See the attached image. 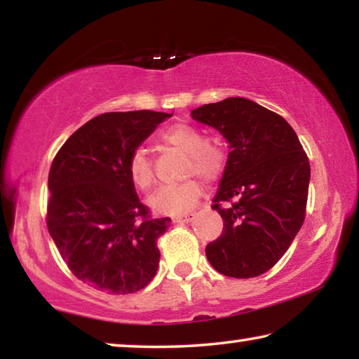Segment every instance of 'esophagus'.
<instances>
[{
  "mask_svg": "<svg viewBox=\"0 0 359 359\" xmlns=\"http://www.w3.org/2000/svg\"><path fill=\"white\" fill-rule=\"evenodd\" d=\"M195 214L194 212H187V214H180V216H175L172 219L174 224H189L190 221H194Z\"/></svg>",
  "mask_w": 359,
  "mask_h": 359,
  "instance_id": "obj_1",
  "label": "esophagus"
}]
</instances>
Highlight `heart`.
Segmentation results:
<instances>
[{
    "label": "heart",
    "mask_w": 359,
    "mask_h": 359,
    "mask_svg": "<svg viewBox=\"0 0 359 359\" xmlns=\"http://www.w3.org/2000/svg\"><path fill=\"white\" fill-rule=\"evenodd\" d=\"M165 145L185 153L184 175L196 174L203 180H216L226 169L227 153L217 142L205 140V135L194 126L179 122L165 128L161 133ZM128 175L133 185L140 190H148L154 182L153 163L147 149L138 148L130 154L127 164ZM201 196V187L195 179L182 180L179 184L158 189L148 198V205L159 214L179 216L190 211Z\"/></svg>",
    "instance_id": "1"
}]
</instances>
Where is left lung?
<instances>
[{"mask_svg": "<svg viewBox=\"0 0 359 359\" xmlns=\"http://www.w3.org/2000/svg\"><path fill=\"white\" fill-rule=\"evenodd\" d=\"M191 117L216 128L231 148L212 200L224 229L208 243L206 258L227 277L264 274L303 226L311 177L306 153L282 116L247 98L203 104ZM226 201L231 205L222 207Z\"/></svg>", "mask_w": 359, "mask_h": 359, "instance_id": "left-lung-1", "label": "left lung"}]
</instances>
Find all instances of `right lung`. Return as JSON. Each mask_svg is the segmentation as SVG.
I'll list each match as a JSON object with an SVG mask.
<instances>
[{
    "mask_svg": "<svg viewBox=\"0 0 359 359\" xmlns=\"http://www.w3.org/2000/svg\"><path fill=\"white\" fill-rule=\"evenodd\" d=\"M170 116L104 112L74 132L53 159L48 231L72 274L96 290L127 295L156 276L158 238L170 219L149 217L127 164Z\"/></svg>",
    "mask_w": 359,
    "mask_h": 359,
    "instance_id": "obj_1",
    "label": "right lung"
}]
</instances>
